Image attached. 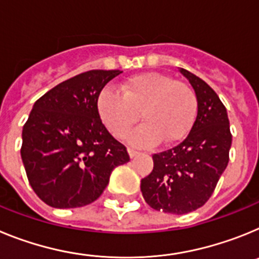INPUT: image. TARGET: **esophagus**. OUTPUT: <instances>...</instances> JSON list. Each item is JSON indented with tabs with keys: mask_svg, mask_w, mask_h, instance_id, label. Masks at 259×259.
<instances>
[{
	"mask_svg": "<svg viewBox=\"0 0 259 259\" xmlns=\"http://www.w3.org/2000/svg\"><path fill=\"white\" fill-rule=\"evenodd\" d=\"M128 154H130V157H131V158H135V157H137V155L140 154V152H137V150L131 149V148H130V149H128Z\"/></svg>",
	"mask_w": 259,
	"mask_h": 259,
	"instance_id": "34e87169",
	"label": "esophagus"
}]
</instances>
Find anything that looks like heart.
<instances>
[{"label": "heart", "instance_id": "1", "mask_svg": "<svg viewBox=\"0 0 259 259\" xmlns=\"http://www.w3.org/2000/svg\"><path fill=\"white\" fill-rule=\"evenodd\" d=\"M98 114L110 134L122 137L141 119L145 124L132 132L135 145H150L161 140H183L193 125L197 98L187 84L159 72H144L124 80L120 92L105 89L97 102Z\"/></svg>", "mask_w": 259, "mask_h": 259}]
</instances>
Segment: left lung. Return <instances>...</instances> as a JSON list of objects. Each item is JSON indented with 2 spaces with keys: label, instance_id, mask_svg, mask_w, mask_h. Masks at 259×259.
Wrapping results in <instances>:
<instances>
[{
  "label": "left lung",
  "instance_id": "1",
  "mask_svg": "<svg viewBox=\"0 0 259 259\" xmlns=\"http://www.w3.org/2000/svg\"><path fill=\"white\" fill-rule=\"evenodd\" d=\"M197 98V116L185 140L153 155L154 167L141 180L146 203L182 215L203 206L228 164L232 144L227 110L202 79L179 68Z\"/></svg>",
  "mask_w": 259,
  "mask_h": 259
}]
</instances>
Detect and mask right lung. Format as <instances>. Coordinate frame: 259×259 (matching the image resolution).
Instances as JSON below:
<instances>
[{
    "label": "right lung",
    "instance_id": "obj_1",
    "mask_svg": "<svg viewBox=\"0 0 259 259\" xmlns=\"http://www.w3.org/2000/svg\"><path fill=\"white\" fill-rule=\"evenodd\" d=\"M119 70H91L62 81L35 102L23 127L20 155L32 189L57 209L97 200L127 149L101 122L98 96Z\"/></svg>",
    "mask_w": 259,
    "mask_h": 259
}]
</instances>
